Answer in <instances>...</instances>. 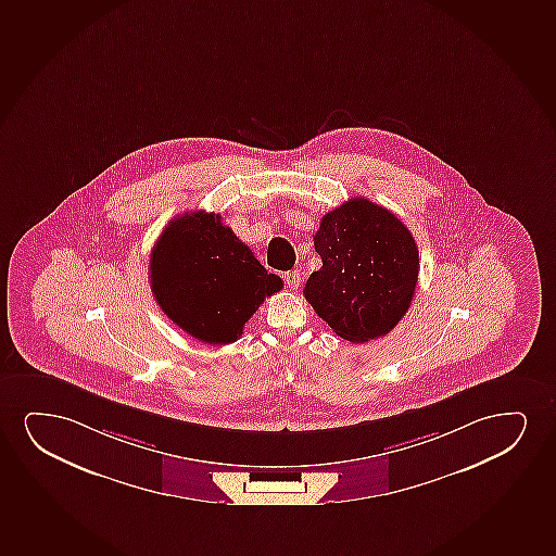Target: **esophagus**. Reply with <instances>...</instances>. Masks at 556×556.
I'll use <instances>...</instances> for the list:
<instances>
[{"instance_id":"34e87169","label":"esophagus","mask_w":556,"mask_h":556,"mask_svg":"<svg viewBox=\"0 0 556 556\" xmlns=\"http://www.w3.org/2000/svg\"><path fill=\"white\" fill-rule=\"evenodd\" d=\"M282 279H285V285L289 287L290 290H296L300 287V281H302V277H300V271H287V274L282 275Z\"/></svg>"}]
</instances>
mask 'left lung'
<instances>
[{
	"mask_svg": "<svg viewBox=\"0 0 556 556\" xmlns=\"http://www.w3.org/2000/svg\"><path fill=\"white\" fill-rule=\"evenodd\" d=\"M315 251L323 267L303 296L339 338L366 343L402 320L418 281V249L400 218L366 198L326 213Z\"/></svg>",
	"mask_w": 556,
	"mask_h": 556,
	"instance_id": "left-lung-1",
	"label": "left lung"
}]
</instances>
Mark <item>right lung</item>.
<instances>
[{
  "label": "right lung",
  "instance_id": "obj_1",
  "mask_svg": "<svg viewBox=\"0 0 556 556\" xmlns=\"http://www.w3.org/2000/svg\"><path fill=\"white\" fill-rule=\"evenodd\" d=\"M151 290L160 309L188 336L226 345L267 296L282 289L253 251L220 223L194 211L167 224L151 254Z\"/></svg>",
  "mask_w": 556,
  "mask_h": 556
}]
</instances>
